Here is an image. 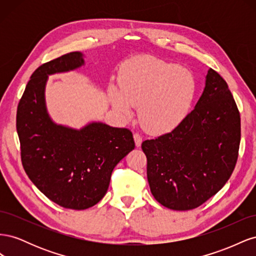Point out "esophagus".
Wrapping results in <instances>:
<instances>
[{"mask_svg": "<svg viewBox=\"0 0 256 256\" xmlns=\"http://www.w3.org/2000/svg\"><path fill=\"white\" fill-rule=\"evenodd\" d=\"M134 138L136 146V147H140V146H141V144H142V142H143V138H142L141 134H134Z\"/></svg>", "mask_w": 256, "mask_h": 256, "instance_id": "obj_1", "label": "esophagus"}]
</instances>
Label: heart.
Segmentation results:
<instances>
[{"instance_id":"1","label":"heart","mask_w":256,"mask_h":256,"mask_svg":"<svg viewBox=\"0 0 256 256\" xmlns=\"http://www.w3.org/2000/svg\"><path fill=\"white\" fill-rule=\"evenodd\" d=\"M120 90H111V102L122 120L138 108V120L150 134L175 129L188 115L196 94L194 76L186 68L154 56L128 62L120 76Z\"/></svg>"}]
</instances>
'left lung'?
Returning <instances> with one entry per match:
<instances>
[{"label":"left lung","mask_w":256,"mask_h":256,"mask_svg":"<svg viewBox=\"0 0 256 256\" xmlns=\"http://www.w3.org/2000/svg\"><path fill=\"white\" fill-rule=\"evenodd\" d=\"M239 144L238 108L226 80L210 68L194 109L171 132L142 143L152 194L173 210L200 206L230 180Z\"/></svg>","instance_id":"obj_1"}]
</instances>
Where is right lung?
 Here are the masks:
<instances>
[{
	"instance_id": "obj_1",
	"label": "right lung",
	"mask_w": 256,
	"mask_h": 256,
	"mask_svg": "<svg viewBox=\"0 0 256 256\" xmlns=\"http://www.w3.org/2000/svg\"><path fill=\"white\" fill-rule=\"evenodd\" d=\"M82 65V53L70 52L38 67L17 109L26 173L52 202L74 210L94 206L106 196L113 168L134 148L132 132L127 128L90 122L76 130L50 118L44 100L48 76Z\"/></svg>"
}]
</instances>
